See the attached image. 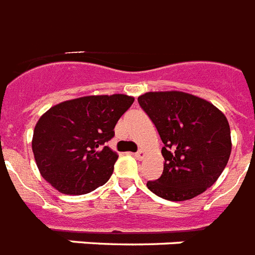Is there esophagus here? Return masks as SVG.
Instances as JSON below:
<instances>
[{"label":"esophagus","instance_id":"1","mask_svg":"<svg viewBox=\"0 0 255 255\" xmlns=\"http://www.w3.org/2000/svg\"><path fill=\"white\" fill-rule=\"evenodd\" d=\"M135 157H136V159H137V160H141V159H143V157H144V151H143V149H139V151L136 152V153H135Z\"/></svg>","mask_w":255,"mask_h":255}]
</instances>
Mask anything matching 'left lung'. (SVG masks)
I'll use <instances>...</instances> for the list:
<instances>
[{"label": "left lung", "instance_id": "left-lung-1", "mask_svg": "<svg viewBox=\"0 0 255 255\" xmlns=\"http://www.w3.org/2000/svg\"><path fill=\"white\" fill-rule=\"evenodd\" d=\"M140 107L159 132L163 173L148 189L169 201L196 197L217 181L232 152L230 127L217 107L181 91L147 92Z\"/></svg>", "mask_w": 255, "mask_h": 255}]
</instances>
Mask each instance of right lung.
<instances>
[{
    "mask_svg": "<svg viewBox=\"0 0 255 255\" xmlns=\"http://www.w3.org/2000/svg\"><path fill=\"white\" fill-rule=\"evenodd\" d=\"M133 100L123 94L83 96L45 112L31 141L42 177L65 194H86L104 185L118 160L106 143Z\"/></svg>",
    "mask_w": 255,
    "mask_h": 255,
    "instance_id": "obj_1",
    "label": "right lung"
}]
</instances>
